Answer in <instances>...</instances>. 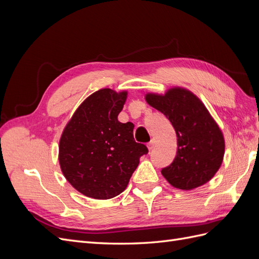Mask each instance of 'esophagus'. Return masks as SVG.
I'll return each instance as SVG.
<instances>
[{"mask_svg": "<svg viewBox=\"0 0 259 259\" xmlns=\"http://www.w3.org/2000/svg\"><path fill=\"white\" fill-rule=\"evenodd\" d=\"M147 146H148L149 150H152V149L155 147V139H151V142L149 143Z\"/></svg>", "mask_w": 259, "mask_h": 259, "instance_id": "esophagus-1", "label": "esophagus"}]
</instances>
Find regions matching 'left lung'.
I'll list each match as a JSON object with an SVG mask.
<instances>
[{"instance_id": "8db88e82", "label": "left lung", "mask_w": 259, "mask_h": 259, "mask_svg": "<svg viewBox=\"0 0 259 259\" xmlns=\"http://www.w3.org/2000/svg\"><path fill=\"white\" fill-rule=\"evenodd\" d=\"M145 98L167 117L177 135V154L161 170L164 178L182 190L209 182L223 163L225 138L204 104L192 92L178 86L165 94L147 93Z\"/></svg>"}]
</instances>
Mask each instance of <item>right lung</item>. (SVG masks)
Returning <instances> with one entry per match:
<instances>
[{
    "label": "right lung",
    "mask_w": 259,
    "mask_h": 259,
    "mask_svg": "<svg viewBox=\"0 0 259 259\" xmlns=\"http://www.w3.org/2000/svg\"><path fill=\"white\" fill-rule=\"evenodd\" d=\"M127 92L101 89L76 109L59 140L62 174L75 190L89 198L108 200L123 192L148 153L135 142L132 122L121 123Z\"/></svg>",
    "instance_id": "right-lung-1"
}]
</instances>
